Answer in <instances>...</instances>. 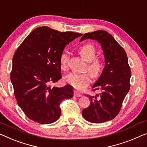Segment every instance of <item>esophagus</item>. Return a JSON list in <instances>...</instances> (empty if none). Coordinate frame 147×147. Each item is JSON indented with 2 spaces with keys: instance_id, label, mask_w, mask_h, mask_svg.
Returning a JSON list of instances; mask_svg holds the SVG:
<instances>
[{
  "instance_id": "1",
  "label": "esophagus",
  "mask_w": 147,
  "mask_h": 147,
  "mask_svg": "<svg viewBox=\"0 0 147 147\" xmlns=\"http://www.w3.org/2000/svg\"><path fill=\"white\" fill-rule=\"evenodd\" d=\"M74 96L75 97H81L82 96V94L80 93H79L78 91L75 90L74 91Z\"/></svg>"
}]
</instances>
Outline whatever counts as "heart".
<instances>
[{
  "label": "heart",
  "instance_id": "obj_1",
  "mask_svg": "<svg viewBox=\"0 0 147 147\" xmlns=\"http://www.w3.org/2000/svg\"><path fill=\"white\" fill-rule=\"evenodd\" d=\"M81 56L89 62L88 69L89 73L93 77H98L103 69V65L99 59H96V48L91 44L82 46L79 50ZM69 56L68 52L64 50L59 56V64L61 69L67 68ZM65 83L71 85L74 88L81 90L86 88L91 82V77L88 74H78L71 72L64 77Z\"/></svg>",
  "mask_w": 147,
  "mask_h": 147
}]
</instances>
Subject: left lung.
<instances>
[{
    "label": "left lung",
    "mask_w": 147,
    "mask_h": 147,
    "mask_svg": "<svg viewBox=\"0 0 147 147\" xmlns=\"http://www.w3.org/2000/svg\"><path fill=\"white\" fill-rule=\"evenodd\" d=\"M86 39L97 40L101 44L105 65L93 90H99L95 96L88 95L90 105L82 110L86 121L102 123L117 115L123 100L130 89L131 71L124 49L111 35L105 30H97L84 34L80 42Z\"/></svg>",
    "instance_id": "obj_1"
}]
</instances>
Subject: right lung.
<instances>
[{
  "mask_svg": "<svg viewBox=\"0 0 147 147\" xmlns=\"http://www.w3.org/2000/svg\"><path fill=\"white\" fill-rule=\"evenodd\" d=\"M82 35L38 27L14 53L10 80L18 105L30 119L40 124L55 122L61 115V101L73 97L70 85L50 84L61 78L59 56L65 46Z\"/></svg>",
  "mask_w": 147,
  "mask_h": 147,
  "instance_id": "1",
  "label": "right lung"
}]
</instances>
